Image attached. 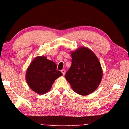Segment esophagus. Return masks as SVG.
<instances>
[{
	"instance_id": "34e87169",
	"label": "esophagus",
	"mask_w": 129,
	"mask_h": 129,
	"mask_svg": "<svg viewBox=\"0 0 129 129\" xmlns=\"http://www.w3.org/2000/svg\"><path fill=\"white\" fill-rule=\"evenodd\" d=\"M61 73H62V75L64 76V75H65V69H62V70H61Z\"/></svg>"
}]
</instances>
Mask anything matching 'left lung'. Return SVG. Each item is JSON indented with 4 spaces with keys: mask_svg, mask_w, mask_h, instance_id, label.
Segmentation results:
<instances>
[{
    "mask_svg": "<svg viewBox=\"0 0 129 129\" xmlns=\"http://www.w3.org/2000/svg\"><path fill=\"white\" fill-rule=\"evenodd\" d=\"M72 65L65 78L76 93L86 95L94 92L101 83L103 71L94 53L85 47L71 52Z\"/></svg>",
    "mask_w": 129,
    "mask_h": 129,
    "instance_id": "8db88e82",
    "label": "left lung"
}]
</instances>
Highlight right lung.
Listing matches in <instances>:
<instances>
[{
  "label": "right lung",
  "mask_w": 129,
  "mask_h": 129,
  "mask_svg": "<svg viewBox=\"0 0 129 129\" xmlns=\"http://www.w3.org/2000/svg\"><path fill=\"white\" fill-rule=\"evenodd\" d=\"M55 62L45 56H38L30 63L25 74L26 81L29 88L38 94H44L51 90L57 78L62 75L57 71Z\"/></svg>",
  "instance_id": "add662e5"
}]
</instances>
